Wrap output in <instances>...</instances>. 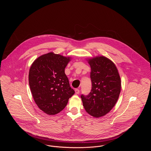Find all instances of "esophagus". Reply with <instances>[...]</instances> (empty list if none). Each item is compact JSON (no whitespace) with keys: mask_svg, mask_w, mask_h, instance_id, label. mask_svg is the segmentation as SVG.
I'll return each instance as SVG.
<instances>
[{"mask_svg":"<svg viewBox=\"0 0 151 151\" xmlns=\"http://www.w3.org/2000/svg\"><path fill=\"white\" fill-rule=\"evenodd\" d=\"M75 93H76V94H78L80 93V90L78 89H75Z\"/></svg>","mask_w":151,"mask_h":151,"instance_id":"obj_1","label":"esophagus"}]
</instances>
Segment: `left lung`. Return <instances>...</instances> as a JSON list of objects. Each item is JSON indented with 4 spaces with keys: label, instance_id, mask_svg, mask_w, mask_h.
<instances>
[{
    "label": "left lung",
    "instance_id": "8db88e82",
    "mask_svg": "<svg viewBox=\"0 0 151 151\" xmlns=\"http://www.w3.org/2000/svg\"><path fill=\"white\" fill-rule=\"evenodd\" d=\"M91 67L92 89L81 95L83 106L91 116H104L116 105L121 91V79L115 64L104 56L86 59Z\"/></svg>",
    "mask_w": 151,
    "mask_h": 151
}]
</instances>
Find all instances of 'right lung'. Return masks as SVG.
Segmentation results:
<instances>
[{"label":"right lung","instance_id":"1","mask_svg":"<svg viewBox=\"0 0 151 151\" xmlns=\"http://www.w3.org/2000/svg\"><path fill=\"white\" fill-rule=\"evenodd\" d=\"M71 59L49 52L36 59L30 67L28 81L34 100L47 114L60 112L74 94L65 73Z\"/></svg>","mask_w":151,"mask_h":151}]
</instances>
